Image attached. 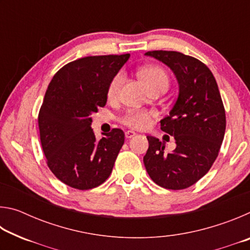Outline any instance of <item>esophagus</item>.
Returning a JSON list of instances; mask_svg holds the SVG:
<instances>
[{
  "label": "esophagus",
  "mask_w": 250,
  "mask_h": 250,
  "mask_svg": "<svg viewBox=\"0 0 250 250\" xmlns=\"http://www.w3.org/2000/svg\"><path fill=\"white\" fill-rule=\"evenodd\" d=\"M134 135H135V132H133V131H130V130L125 131V138H126V139H131V138H133Z\"/></svg>",
  "instance_id": "34e87169"
}]
</instances>
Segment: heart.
Returning <instances> with one entry per match:
<instances>
[{"instance_id": "b5f03b06", "label": "heart", "mask_w": 250, "mask_h": 250, "mask_svg": "<svg viewBox=\"0 0 250 250\" xmlns=\"http://www.w3.org/2000/svg\"><path fill=\"white\" fill-rule=\"evenodd\" d=\"M139 77L143 82V83L149 88L156 86L159 83H167V76L161 67L149 65L145 66L139 70ZM125 76L122 73H118L115 77L111 79L107 95L109 99H115L119 95L121 84L124 83ZM156 117V112L149 111V110L143 109H130L124 116L121 117V122L125 125L129 126L134 130H143L146 129L151 125L152 120Z\"/></svg>"}]
</instances>
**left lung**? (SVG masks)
Here are the masks:
<instances>
[{"mask_svg":"<svg viewBox=\"0 0 250 250\" xmlns=\"http://www.w3.org/2000/svg\"><path fill=\"white\" fill-rule=\"evenodd\" d=\"M145 55L167 65L179 84L175 104L161 120V130L174 137L176 147L167 153L164 142L146 137L145 167L161 188H189L209 171L225 135V109L217 83L208 67L188 55L167 50Z\"/></svg>","mask_w":250,"mask_h":250,"instance_id":"obj_1","label":"left lung"}]
</instances>
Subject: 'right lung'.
I'll use <instances>...</instances> for the list:
<instances>
[{
    "label": "right lung",
    "instance_id": "add662e5",
    "mask_svg": "<svg viewBox=\"0 0 250 250\" xmlns=\"http://www.w3.org/2000/svg\"><path fill=\"white\" fill-rule=\"evenodd\" d=\"M129 57L80 58L59 69L49 83L39 115L41 142L50 171L70 188H94L111 174L125 133L112 129L97 140L90 115L107 104L109 83Z\"/></svg>",
    "mask_w": 250,
    "mask_h": 250
}]
</instances>
